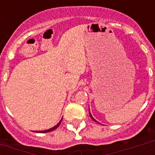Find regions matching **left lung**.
Here are the masks:
<instances>
[{"label":"left lung","mask_w":155,"mask_h":155,"mask_svg":"<svg viewBox=\"0 0 155 155\" xmlns=\"http://www.w3.org/2000/svg\"><path fill=\"white\" fill-rule=\"evenodd\" d=\"M89 114H90V117H91V118H92V120H95V121H97V120H95V119H94V118H93V117H92V115H91V113H89Z\"/></svg>","instance_id":"obj_1"}]
</instances>
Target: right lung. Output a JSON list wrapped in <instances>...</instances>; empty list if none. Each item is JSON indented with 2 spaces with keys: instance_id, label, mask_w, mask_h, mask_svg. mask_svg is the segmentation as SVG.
I'll use <instances>...</instances> for the list:
<instances>
[{
  "instance_id": "1",
  "label": "right lung",
  "mask_w": 155,
  "mask_h": 155,
  "mask_svg": "<svg viewBox=\"0 0 155 155\" xmlns=\"http://www.w3.org/2000/svg\"><path fill=\"white\" fill-rule=\"evenodd\" d=\"M61 121H62V120H61L60 121H59V122H58V124H57V125H55V126H54L53 128H51V129H50V130H44V131H37V132H38V133H48V132H51V131H53V130H55V129H57V128H58V126H59Z\"/></svg>"
}]
</instances>
